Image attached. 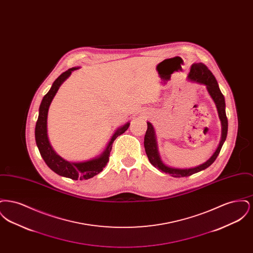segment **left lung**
I'll return each mask as SVG.
<instances>
[{
  "label": "left lung",
  "mask_w": 253,
  "mask_h": 253,
  "mask_svg": "<svg viewBox=\"0 0 253 253\" xmlns=\"http://www.w3.org/2000/svg\"><path fill=\"white\" fill-rule=\"evenodd\" d=\"M188 79L192 82H195L201 84H204L207 86V90L213 99L215 105H216L217 111H218V116L221 121V125H222V135H221V140L220 143L217 147L216 151L212 155L209 160H207L205 163L194 167V168L190 169H178L171 168L165 165L158 153L157 149V137H156V132L153 125L150 122H147L148 128L145 133L144 137V147L145 152L147 154V157L149 158V161L151 164L156 167V168L160 169L161 171H164L166 173L170 174L173 177H183V176H190L195 172H198L200 170H203L205 169L208 168L211 166L216 159L221 148L224 144L227 134H228V119L226 116V103H225V97L223 94L221 93L219 86L217 84L215 77L212 75V73L209 70V68L205 65L204 63L199 62V63H193L191 67V71L189 73Z\"/></svg>",
  "instance_id": "obj_1"
}]
</instances>
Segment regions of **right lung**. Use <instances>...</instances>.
<instances>
[{
	"label": "right lung",
	"mask_w": 253,
	"mask_h": 253,
	"mask_svg": "<svg viewBox=\"0 0 253 253\" xmlns=\"http://www.w3.org/2000/svg\"><path fill=\"white\" fill-rule=\"evenodd\" d=\"M76 69H78V67H73L62 73L54 82L48 93L43 96L39 109V118L35 128V138L41 156L43 158L46 165L53 171H55L57 174L61 176L71 178L73 180H84L92 178L93 176L99 173L107 165L113 142L119 135L122 134L129 128L130 123H126L115 132L105 151L99 157L84 162H70L57 155L56 152L53 150L52 146L50 145L47 136V114L49 106L61 84L71 75L72 71Z\"/></svg>",
	"instance_id": "1"
}]
</instances>
